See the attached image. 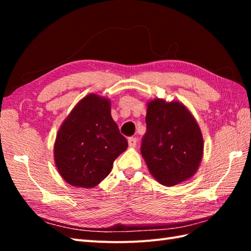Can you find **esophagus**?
<instances>
[{
	"mask_svg": "<svg viewBox=\"0 0 251 251\" xmlns=\"http://www.w3.org/2000/svg\"><path fill=\"white\" fill-rule=\"evenodd\" d=\"M137 138L136 137H130V138H128V145H129V147H131V148H135L136 146H137Z\"/></svg>",
	"mask_w": 251,
	"mask_h": 251,
	"instance_id": "esophagus-1",
	"label": "esophagus"
}]
</instances>
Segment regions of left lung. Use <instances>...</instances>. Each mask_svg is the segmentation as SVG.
Wrapping results in <instances>:
<instances>
[{
  "label": "left lung",
  "instance_id": "1",
  "mask_svg": "<svg viewBox=\"0 0 251 251\" xmlns=\"http://www.w3.org/2000/svg\"><path fill=\"white\" fill-rule=\"evenodd\" d=\"M147 131L141 154L152 176L172 186L191 178L202 156V137L199 125L185 106L162 99L148 104Z\"/></svg>",
  "mask_w": 251,
  "mask_h": 251
}]
</instances>
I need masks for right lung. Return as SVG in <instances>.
I'll return each instance as SVG.
<instances>
[{"instance_id":"1","label":"right lung","mask_w":251,"mask_h":251,"mask_svg":"<svg viewBox=\"0 0 251 251\" xmlns=\"http://www.w3.org/2000/svg\"><path fill=\"white\" fill-rule=\"evenodd\" d=\"M110 101L88 95L63 122L54 155L58 172L69 184L94 188L111 172L128 142L111 116Z\"/></svg>"}]
</instances>
